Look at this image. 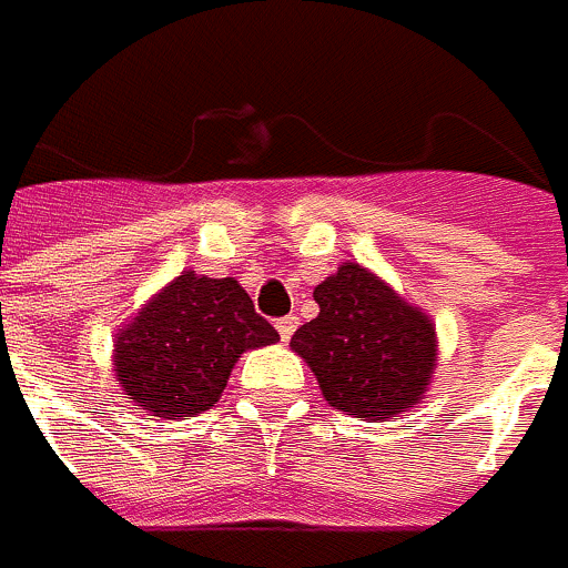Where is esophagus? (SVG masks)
Returning <instances> with one entry per match:
<instances>
[{"mask_svg": "<svg viewBox=\"0 0 568 568\" xmlns=\"http://www.w3.org/2000/svg\"><path fill=\"white\" fill-rule=\"evenodd\" d=\"M275 327L277 333H281V342H291V336L296 333V327H300V317H293V315L281 317Z\"/></svg>", "mask_w": 568, "mask_h": 568, "instance_id": "obj_1", "label": "esophagus"}]
</instances>
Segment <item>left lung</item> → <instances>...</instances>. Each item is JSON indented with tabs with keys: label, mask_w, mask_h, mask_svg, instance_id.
<instances>
[{
	"label": "left lung",
	"mask_w": 568,
	"mask_h": 568,
	"mask_svg": "<svg viewBox=\"0 0 568 568\" xmlns=\"http://www.w3.org/2000/svg\"><path fill=\"white\" fill-rule=\"evenodd\" d=\"M315 303L317 317L293 333L291 348L329 406L361 422H388L425 400L437 367L432 315L352 260L317 284Z\"/></svg>",
	"instance_id": "obj_1"
}]
</instances>
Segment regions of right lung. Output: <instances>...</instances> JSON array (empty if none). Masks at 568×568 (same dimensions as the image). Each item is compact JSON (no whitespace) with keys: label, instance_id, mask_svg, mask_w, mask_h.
I'll return each mask as SVG.
<instances>
[{"label":"right lung","instance_id":"add662e5","mask_svg":"<svg viewBox=\"0 0 568 568\" xmlns=\"http://www.w3.org/2000/svg\"><path fill=\"white\" fill-rule=\"evenodd\" d=\"M277 339L235 277L186 268L115 333L112 373L136 409L159 419L199 416L223 397L244 352Z\"/></svg>","mask_w":568,"mask_h":568}]
</instances>
